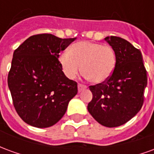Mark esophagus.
Here are the masks:
<instances>
[{
  "mask_svg": "<svg viewBox=\"0 0 154 154\" xmlns=\"http://www.w3.org/2000/svg\"><path fill=\"white\" fill-rule=\"evenodd\" d=\"M87 88V86L86 85H83V84H81L79 83L78 84V91L81 92L82 91H83L84 89H86Z\"/></svg>",
  "mask_w": 154,
  "mask_h": 154,
  "instance_id": "1",
  "label": "esophagus"
}]
</instances>
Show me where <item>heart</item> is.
I'll list each match as a JSON object with an SVG mask.
<instances>
[{
  "instance_id": "obj_1",
  "label": "heart",
  "mask_w": 154,
  "mask_h": 154,
  "mask_svg": "<svg viewBox=\"0 0 154 154\" xmlns=\"http://www.w3.org/2000/svg\"><path fill=\"white\" fill-rule=\"evenodd\" d=\"M59 63L65 76L74 79L82 71L85 77L94 83L106 82L115 72L117 57L110 45L82 41L72 44L69 52L59 56Z\"/></svg>"
}]
</instances>
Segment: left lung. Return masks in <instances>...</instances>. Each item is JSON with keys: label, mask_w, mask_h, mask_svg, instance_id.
<instances>
[{"label": "left lung", "mask_w": 154, "mask_h": 154, "mask_svg": "<svg viewBox=\"0 0 154 154\" xmlns=\"http://www.w3.org/2000/svg\"><path fill=\"white\" fill-rule=\"evenodd\" d=\"M105 39L116 51L117 64L106 82L89 87L92 100L87 110L100 125L112 128L128 122L142 108L148 76L139 49L119 37Z\"/></svg>", "instance_id": "left-lung-1"}]
</instances>
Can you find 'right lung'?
Returning a JSON list of instances; mask_svg holds the SVG:
<instances>
[{
    "mask_svg": "<svg viewBox=\"0 0 154 154\" xmlns=\"http://www.w3.org/2000/svg\"><path fill=\"white\" fill-rule=\"evenodd\" d=\"M75 40L51 34L30 36L14 52L8 74L13 105L26 124L48 128L58 122L77 93V83L68 79L58 57Z\"/></svg>",
    "mask_w": 154,
    "mask_h": 154,
    "instance_id": "right-lung-1",
    "label": "right lung"
}]
</instances>
